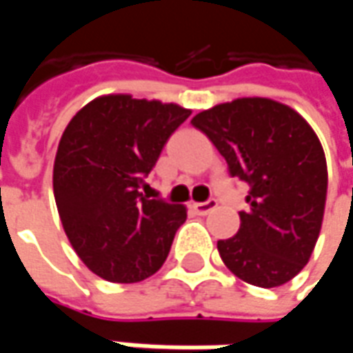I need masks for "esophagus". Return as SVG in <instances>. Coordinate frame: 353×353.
<instances>
[{"label":"esophagus","mask_w":353,"mask_h":353,"mask_svg":"<svg viewBox=\"0 0 353 353\" xmlns=\"http://www.w3.org/2000/svg\"><path fill=\"white\" fill-rule=\"evenodd\" d=\"M216 206H218V202L210 198V200H206V202H194L192 204V210L196 212L198 216H206V214H210L212 210H216Z\"/></svg>","instance_id":"34e87169"}]
</instances>
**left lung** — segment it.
Wrapping results in <instances>:
<instances>
[{"label": "left lung", "instance_id": "obj_1", "mask_svg": "<svg viewBox=\"0 0 353 353\" xmlns=\"http://www.w3.org/2000/svg\"><path fill=\"white\" fill-rule=\"evenodd\" d=\"M232 176L250 184L239 230L218 241L241 281L273 289L303 271L316 245L326 190V157L301 114L269 98H237L192 117Z\"/></svg>", "mask_w": 353, "mask_h": 353}]
</instances>
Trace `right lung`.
Instances as JSON below:
<instances>
[{
  "label": "right lung",
  "mask_w": 353,
  "mask_h": 353,
  "mask_svg": "<svg viewBox=\"0 0 353 353\" xmlns=\"http://www.w3.org/2000/svg\"><path fill=\"white\" fill-rule=\"evenodd\" d=\"M190 110L129 94L86 103L62 133L52 169L68 241L92 273L139 283L157 273L186 208L141 192L172 131Z\"/></svg>",
  "instance_id": "obj_1"
}]
</instances>
